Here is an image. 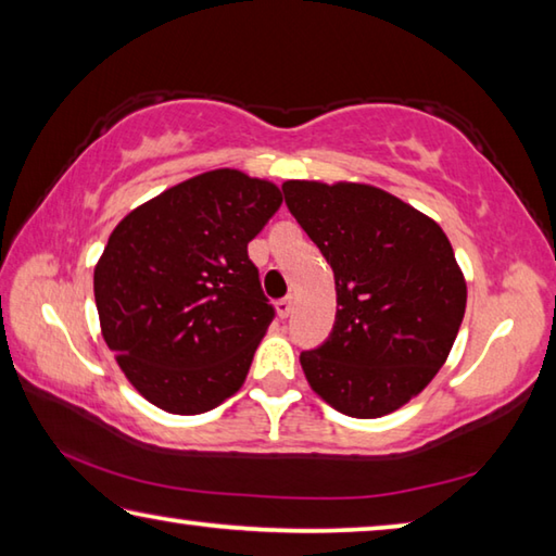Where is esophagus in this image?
I'll return each mask as SVG.
<instances>
[{
	"instance_id": "obj_1",
	"label": "esophagus",
	"mask_w": 556,
	"mask_h": 556,
	"mask_svg": "<svg viewBox=\"0 0 556 556\" xmlns=\"http://www.w3.org/2000/svg\"><path fill=\"white\" fill-rule=\"evenodd\" d=\"M291 312H294V296L287 294L285 299L277 301V314H279L281 318H287Z\"/></svg>"
}]
</instances>
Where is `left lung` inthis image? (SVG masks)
<instances>
[{"label": "left lung", "instance_id": "obj_1", "mask_svg": "<svg viewBox=\"0 0 556 556\" xmlns=\"http://www.w3.org/2000/svg\"><path fill=\"white\" fill-rule=\"evenodd\" d=\"M281 191L331 265L341 306L331 336L299 357L308 384L348 417L400 409L434 380L464 321L466 279L446 232L368 184Z\"/></svg>", "mask_w": 556, "mask_h": 556}]
</instances>
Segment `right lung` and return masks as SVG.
<instances>
[{"label": "right lung", "instance_id": "1", "mask_svg": "<svg viewBox=\"0 0 556 556\" xmlns=\"http://www.w3.org/2000/svg\"><path fill=\"white\" fill-rule=\"evenodd\" d=\"M279 205L275 184L215 168L112 230L92 279L102 338L159 409L201 414L242 388L275 318L248 242Z\"/></svg>", "mask_w": 556, "mask_h": 556}]
</instances>
